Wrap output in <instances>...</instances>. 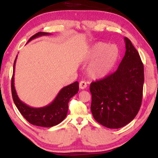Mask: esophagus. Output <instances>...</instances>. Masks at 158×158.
I'll list each match as a JSON object with an SVG mask.
<instances>
[{
  "label": "esophagus",
  "mask_w": 158,
  "mask_h": 158,
  "mask_svg": "<svg viewBox=\"0 0 158 158\" xmlns=\"http://www.w3.org/2000/svg\"><path fill=\"white\" fill-rule=\"evenodd\" d=\"M87 87V83L85 81H81L79 82V88L81 89H85Z\"/></svg>",
  "instance_id": "1"
}]
</instances>
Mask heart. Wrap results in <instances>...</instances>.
<instances>
[{"label":"heart","mask_w":158,"mask_h":158,"mask_svg":"<svg viewBox=\"0 0 158 158\" xmlns=\"http://www.w3.org/2000/svg\"><path fill=\"white\" fill-rule=\"evenodd\" d=\"M118 57V49L114 44L97 42L89 48L85 60L91 61L87 68L92 78H102L109 74Z\"/></svg>","instance_id":"heart-1"}]
</instances>
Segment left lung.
<instances>
[{"mask_svg": "<svg viewBox=\"0 0 158 158\" xmlns=\"http://www.w3.org/2000/svg\"><path fill=\"white\" fill-rule=\"evenodd\" d=\"M124 40L126 51L118 69L89 86L92 115L110 129L123 127L134 120L143 99V64L131 42Z\"/></svg>", "mask_w": 158, "mask_h": 158, "instance_id": "left-lung-1", "label": "left lung"}]
</instances>
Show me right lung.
Segmentation results:
<instances>
[{"label": "right lung", "mask_w": 158, "mask_h": 158, "mask_svg": "<svg viewBox=\"0 0 158 158\" xmlns=\"http://www.w3.org/2000/svg\"><path fill=\"white\" fill-rule=\"evenodd\" d=\"M50 35L45 32H38L30 38L28 42L38 37ZM14 63L13 76L11 78V94L15 106L28 122L33 125L51 127L58 125L66 118L69 109V102L74 95L79 91V82L75 81L72 84L64 87L59 92L56 98L48 106L35 108L27 106L18 98L14 87V69L15 61Z\"/></svg>", "instance_id": "obj_1"}]
</instances>
